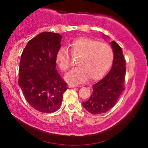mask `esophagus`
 Instances as JSON below:
<instances>
[{
  "instance_id": "obj_1",
  "label": "esophagus",
  "mask_w": 148,
  "mask_h": 148,
  "mask_svg": "<svg viewBox=\"0 0 148 148\" xmlns=\"http://www.w3.org/2000/svg\"><path fill=\"white\" fill-rule=\"evenodd\" d=\"M69 88H77V87H78L77 85H73V84H69Z\"/></svg>"
}]
</instances>
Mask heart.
I'll return each mask as SVG.
<instances>
[{
    "mask_svg": "<svg viewBox=\"0 0 148 148\" xmlns=\"http://www.w3.org/2000/svg\"><path fill=\"white\" fill-rule=\"evenodd\" d=\"M70 52L73 58H79L78 66L69 73L66 80L70 83L95 82L100 79L108 71L114 59V52L108 44L88 38L75 40L70 44ZM56 63L62 72H66L71 66L68 51L60 48L56 56Z\"/></svg>",
    "mask_w": 148,
    "mask_h": 148,
    "instance_id": "b5f03b06",
    "label": "heart"
}]
</instances>
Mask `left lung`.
Masks as SVG:
<instances>
[{
	"label": "left lung",
	"instance_id": "obj_1",
	"mask_svg": "<svg viewBox=\"0 0 148 148\" xmlns=\"http://www.w3.org/2000/svg\"><path fill=\"white\" fill-rule=\"evenodd\" d=\"M114 51L112 66L108 73L100 82L92 86V96L83 106L93 114H100L112 108L125 90L126 60L121 46L111 42Z\"/></svg>",
	"mask_w": 148,
	"mask_h": 148
}]
</instances>
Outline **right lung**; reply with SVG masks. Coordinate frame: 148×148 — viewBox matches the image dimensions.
I'll list each match as a JSON object with an SVG mask.
<instances>
[{
	"label": "right lung",
	"mask_w": 148,
	"mask_h": 148,
	"mask_svg": "<svg viewBox=\"0 0 148 148\" xmlns=\"http://www.w3.org/2000/svg\"><path fill=\"white\" fill-rule=\"evenodd\" d=\"M61 39L58 34L42 32L28 42L21 56L18 84L27 102L40 112L57 110L67 90L56 69Z\"/></svg>",
	"instance_id": "right-lung-1"
}]
</instances>
